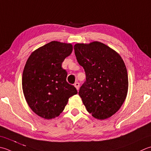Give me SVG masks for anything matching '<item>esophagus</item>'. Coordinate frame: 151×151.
Instances as JSON below:
<instances>
[{
	"label": "esophagus",
	"instance_id": "esophagus-1",
	"mask_svg": "<svg viewBox=\"0 0 151 151\" xmlns=\"http://www.w3.org/2000/svg\"><path fill=\"white\" fill-rule=\"evenodd\" d=\"M74 86H75V87L76 88V90H78L79 89V86H80V84L78 83V82H76V83L74 84Z\"/></svg>",
	"mask_w": 151,
	"mask_h": 151
}]
</instances>
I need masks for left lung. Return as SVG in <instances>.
Here are the masks:
<instances>
[{
    "label": "left lung",
    "mask_w": 151,
    "mask_h": 151,
    "mask_svg": "<svg viewBox=\"0 0 151 151\" xmlns=\"http://www.w3.org/2000/svg\"><path fill=\"white\" fill-rule=\"evenodd\" d=\"M74 47L76 60L86 76L78 92L82 102L96 119L110 118L122 107L128 93L124 62L115 50L98 41L77 43Z\"/></svg>",
    "instance_id": "8db88e82"
}]
</instances>
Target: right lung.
I'll use <instances>...</instances> for the list:
<instances>
[{
	"label": "right lung",
	"instance_id": "1",
	"mask_svg": "<svg viewBox=\"0 0 151 151\" xmlns=\"http://www.w3.org/2000/svg\"><path fill=\"white\" fill-rule=\"evenodd\" d=\"M73 45L52 41L31 53L23 69L22 89L29 107L44 119H55L77 90L66 81L62 63L73 52Z\"/></svg>",
	"mask_w": 151,
	"mask_h": 151
}]
</instances>
